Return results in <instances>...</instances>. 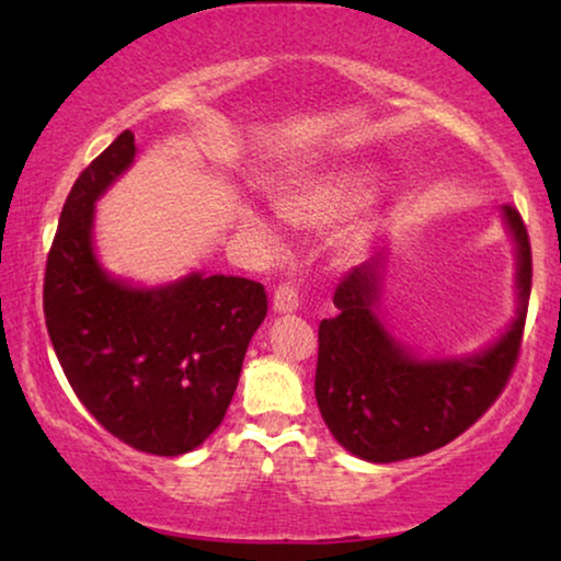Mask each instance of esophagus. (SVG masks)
<instances>
[{
	"instance_id": "34e87169",
	"label": "esophagus",
	"mask_w": 561,
	"mask_h": 561,
	"mask_svg": "<svg viewBox=\"0 0 561 561\" xmlns=\"http://www.w3.org/2000/svg\"><path fill=\"white\" fill-rule=\"evenodd\" d=\"M273 309L278 313H294L298 309V288L294 283L283 280L273 290Z\"/></svg>"
}]
</instances>
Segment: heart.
<instances>
[{"label":"heart","instance_id":"1","mask_svg":"<svg viewBox=\"0 0 561 561\" xmlns=\"http://www.w3.org/2000/svg\"><path fill=\"white\" fill-rule=\"evenodd\" d=\"M347 196H344L342 188L336 186H313L306 191H298V194H288L280 198V211L286 214L290 221L296 225H324L332 217H336V211L342 209ZM257 232L267 234V227L263 219H252Z\"/></svg>","mask_w":561,"mask_h":561}]
</instances>
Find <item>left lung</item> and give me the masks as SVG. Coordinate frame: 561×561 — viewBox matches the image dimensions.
<instances>
[{
  "label": "left lung",
  "instance_id": "left-lung-1",
  "mask_svg": "<svg viewBox=\"0 0 561 561\" xmlns=\"http://www.w3.org/2000/svg\"><path fill=\"white\" fill-rule=\"evenodd\" d=\"M518 248L520 309L513 327L482 355L411 357L375 313L380 255L352 267L334 290L336 317L319 324L313 393L329 432L367 462L426 455L465 434L508 386L524 342L531 296V242L516 206H503Z\"/></svg>",
  "mask_w": 561,
  "mask_h": 561
}]
</instances>
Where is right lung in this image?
Masks as SVG:
<instances>
[{"label": "right lung", "mask_w": 561, "mask_h": 561, "mask_svg": "<svg viewBox=\"0 0 561 561\" xmlns=\"http://www.w3.org/2000/svg\"><path fill=\"white\" fill-rule=\"evenodd\" d=\"M133 158L135 135L125 129L76 179L45 263L43 311L58 363L91 416L137 451L175 457L225 419L267 294L263 283L198 273L140 290L96 265L94 202Z\"/></svg>", "instance_id": "obj_1"}]
</instances>
